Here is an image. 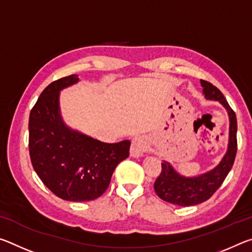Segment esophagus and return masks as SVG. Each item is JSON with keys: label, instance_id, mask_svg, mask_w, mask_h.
<instances>
[{"label": "esophagus", "instance_id": "esophagus-1", "mask_svg": "<svg viewBox=\"0 0 252 252\" xmlns=\"http://www.w3.org/2000/svg\"><path fill=\"white\" fill-rule=\"evenodd\" d=\"M148 148L149 144L144 136H135V138L132 140L130 153L132 157H140L148 150Z\"/></svg>", "mask_w": 252, "mask_h": 252}]
</instances>
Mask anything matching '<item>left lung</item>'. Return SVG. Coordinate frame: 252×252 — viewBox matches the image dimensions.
<instances>
[{"label": "left lung", "instance_id": "obj_1", "mask_svg": "<svg viewBox=\"0 0 252 252\" xmlns=\"http://www.w3.org/2000/svg\"><path fill=\"white\" fill-rule=\"evenodd\" d=\"M201 85L207 99L219 101L228 111L230 119L229 148L218 167L197 178L181 177L169 163L162 162L161 173L155 182L156 192L164 201L183 207L199 204L212 197L231 170L238 149L236 113L218 88L206 80H201Z\"/></svg>", "mask_w": 252, "mask_h": 252}]
</instances>
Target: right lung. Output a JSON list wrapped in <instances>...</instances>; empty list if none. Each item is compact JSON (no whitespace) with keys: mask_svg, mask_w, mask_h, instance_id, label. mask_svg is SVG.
I'll return each mask as SVG.
<instances>
[{"mask_svg":"<svg viewBox=\"0 0 252 252\" xmlns=\"http://www.w3.org/2000/svg\"><path fill=\"white\" fill-rule=\"evenodd\" d=\"M76 74L50 83L30 112L29 151L42 182L67 201H90L108 189L117 165L129 157V140L104 143L72 131L59 112V92Z\"/></svg>","mask_w":252,"mask_h":252,"instance_id":"add662e5","label":"right lung"}]
</instances>
